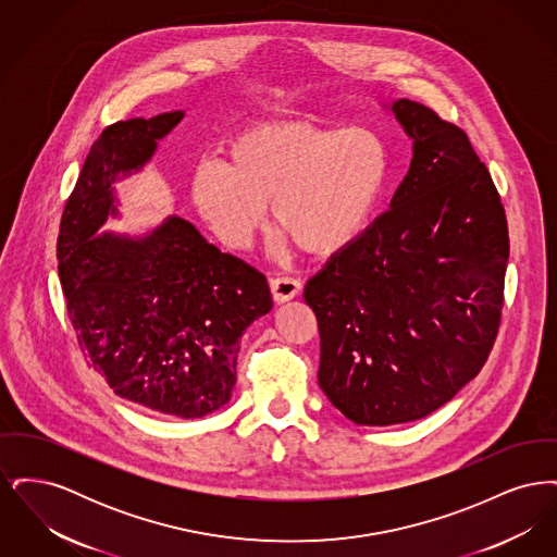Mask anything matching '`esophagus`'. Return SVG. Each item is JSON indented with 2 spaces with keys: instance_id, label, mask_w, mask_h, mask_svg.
I'll return each instance as SVG.
<instances>
[{
  "instance_id": "34e87169",
  "label": "esophagus",
  "mask_w": 557,
  "mask_h": 557,
  "mask_svg": "<svg viewBox=\"0 0 557 557\" xmlns=\"http://www.w3.org/2000/svg\"><path fill=\"white\" fill-rule=\"evenodd\" d=\"M302 290V284L294 277L288 275H282V277H273L271 280V294H273V300L275 302H286L294 296H298Z\"/></svg>"
}]
</instances>
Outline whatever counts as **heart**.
<instances>
[{
    "instance_id": "heart-1",
    "label": "heart",
    "mask_w": 557,
    "mask_h": 557,
    "mask_svg": "<svg viewBox=\"0 0 557 557\" xmlns=\"http://www.w3.org/2000/svg\"><path fill=\"white\" fill-rule=\"evenodd\" d=\"M391 177V150L368 127L275 121L230 144L227 162H202L191 196L214 234L246 248L265 221L311 255L348 246L370 223Z\"/></svg>"
}]
</instances>
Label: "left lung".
Segmentation results:
<instances>
[{
    "label": "left lung",
    "mask_w": 557,
    "mask_h": 557,
    "mask_svg": "<svg viewBox=\"0 0 557 557\" xmlns=\"http://www.w3.org/2000/svg\"><path fill=\"white\" fill-rule=\"evenodd\" d=\"M413 159L391 211L309 280L319 386L355 424H405L486 363L504 311L507 219L468 133L400 98Z\"/></svg>",
    "instance_id": "obj_1"
}]
</instances>
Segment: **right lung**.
<instances>
[{
	"instance_id": "1",
	"label": "right lung",
	"mask_w": 557,
	"mask_h": 557,
	"mask_svg": "<svg viewBox=\"0 0 557 557\" xmlns=\"http://www.w3.org/2000/svg\"><path fill=\"white\" fill-rule=\"evenodd\" d=\"M182 116L116 121L100 133L60 219L58 271L79 348L112 393L194 420L232 397L239 338L271 311L265 275L180 216L144 242L96 238L116 211V173L150 159Z\"/></svg>"
}]
</instances>
